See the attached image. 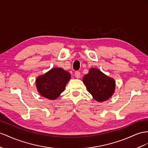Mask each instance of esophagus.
Returning a JSON list of instances; mask_svg holds the SVG:
<instances>
[{
	"instance_id": "esophagus-1",
	"label": "esophagus",
	"mask_w": 148,
	"mask_h": 148,
	"mask_svg": "<svg viewBox=\"0 0 148 148\" xmlns=\"http://www.w3.org/2000/svg\"><path fill=\"white\" fill-rule=\"evenodd\" d=\"M75 77L76 78H80L81 77V73H80V72H79V71H76L75 73Z\"/></svg>"
}]
</instances>
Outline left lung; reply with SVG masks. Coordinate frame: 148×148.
Returning a JSON list of instances; mask_svg holds the SVG:
<instances>
[{"label":"left lung","mask_w":148,"mask_h":148,"mask_svg":"<svg viewBox=\"0 0 148 148\" xmlns=\"http://www.w3.org/2000/svg\"><path fill=\"white\" fill-rule=\"evenodd\" d=\"M83 82L88 91L97 101H106L114 92L116 87L114 80L96 68H91L89 73L84 75Z\"/></svg>","instance_id":"left-lung-1"}]
</instances>
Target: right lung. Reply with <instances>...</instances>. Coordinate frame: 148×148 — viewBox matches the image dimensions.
Masks as SVG:
<instances>
[{"label": "right lung", "instance_id": "obj_1", "mask_svg": "<svg viewBox=\"0 0 148 148\" xmlns=\"http://www.w3.org/2000/svg\"><path fill=\"white\" fill-rule=\"evenodd\" d=\"M71 74L62 68H52L36 79V84L41 96L50 100L57 99L65 89Z\"/></svg>", "mask_w": 148, "mask_h": 148}]
</instances>
